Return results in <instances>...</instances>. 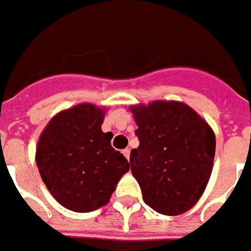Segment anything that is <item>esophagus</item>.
Returning <instances> with one entry per match:
<instances>
[{
	"label": "esophagus",
	"instance_id": "1",
	"mask_svg": "<svg viewBox=\"0 0 251 251\" xmlns=\"http://www.w3.org/2000/svg\"><path fill=\"white\" fill-rule=\"evenodd\" d=\"M123 154H124V157L129 159V154H131V150L129 149H126V150H123Z\"/></svg>",
	"mask_w": 251,
	"mask_h": 251
}]
</instances>
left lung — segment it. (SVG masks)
I'll use <instances>...</instances> for the list:
<instances>
[{
  "mask_svg": "<svg viewBox=\"0 0 251 251\" xmlns=\"http://www.w3.org/2000/svg\"><path fill=\"white\" fill-rule=\"evenodd\" d=\"M131 109L139 147L131 151L129 162L143 201L158 214H184L196 204L211 177L214 131L182 102L155 101Z\"/></svg>",
  "mask_w": 251,
  "mask_h": 251,
  "instance_id": "obj_1",
  "label": "left lung"
}]
</instances>
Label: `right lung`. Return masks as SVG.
<instances>
[{
    "instance_id": "right-lung-1",
    "label": "right lung",
    "mask_w": 251,
    "mask_h": 251,
    "mask_svg": "<svg viewBox=\"0 0 251 251\" xmlns=\"http://www.w3.org/2000/svg\"><path fill=\"white\" fill-rule=\"evenodd\" d=\"M104 111L79 104L58 113L40 135L36 165L55 200L74 212L106 205L129 163L102 132Z\"/></svg>"
}]
</instances>
